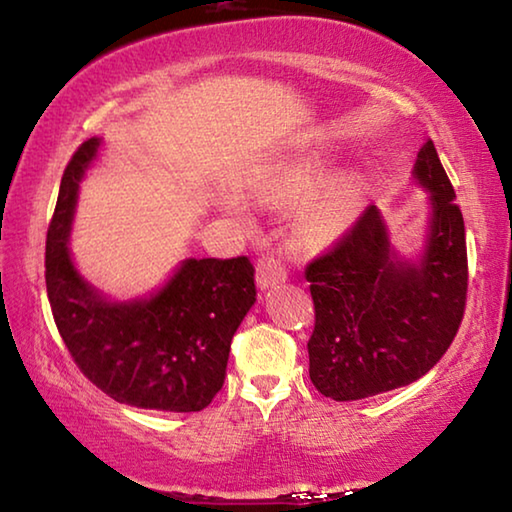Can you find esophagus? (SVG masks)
I'll use <instances>...</instances> for the list:
<instances>
[{
    "label": "esophagus",
    "instance_id": "34e87169",
    "mask_svg": "<svg viewBox=\"0 0 512 512\" xmlns=\"http://www.w3.org/2000/svg\"><path fill=\"white\" fill-rule=\"evenodd\" d=\"M287 280V268L282 266L280 259L273 255H264L257 259V287L259 289H273L277 284Z\"/></svg>",
    "mask_w": 512,
    "mask_h": 512
}]
</instances>
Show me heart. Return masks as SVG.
Returning <instances> with one entry per match:
<instances>
[{"instance_id":"obj_1","label":"heart","mask_w":512,"mask_h":512,"mask_svg":"<svg viewBox=\"0 0 512 512\" xmlns=\"http://www.w3.org/2000/svg\"><path fill=\"white\" fill-rule=\"evenodd\" d=\"M323 171L318 162H298L275 178L280 194L291 198L306 194L298 203L296 221L302 237L311 244H327L345 235L357 223L366 198V180L357 171H336L321 181ZM228 205L237 207L235 201Z\"/></svg>"}]
</instances>
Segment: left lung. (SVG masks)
Listing matches in <instances>:
<instances>
[{"mask_svg":"<svg viewBox=\"0 0 512 512\" xmlns=\"http://www.w3.org/2000/svg\"><path fill=\"white\" fill-rule=\"evenodd\" d=\"M411 176L427 192L424 239L413 255L395 248L384 214L370 205L350 235L305 271L316 307L309 377L336 402L363 400L427 375L461 325L465 223L431 140Z\"/></svg>","mask_w":512,"mask_h":512,"instance_id":"left-lung-1","label":"left lung"}]
</instances>
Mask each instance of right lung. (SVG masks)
Returning <instances> with one entry per match:
<instances>
[{"mask_svg":"<svg viewBox=\"0 0 512 512\" xmlns=\"http://www.w3.org/2000/svg\"><path fill=\"white\" fill-rule=\"evenodd\" d=\"M103 149L92 137L69 160L47 232V296L76 366L119 404L203 411L221 391L232 336L255 305L248 257H187L158 289L112 298L76 266L69 237L85 173Z\"/></svg>","mask_w":512,"mask_h":512,"instance_id":"obj_1","label":"right lung"}]
</instances>
